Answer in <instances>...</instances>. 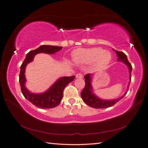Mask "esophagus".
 <instances>
[{
    "instance_id": "1",
    "label": "esophagus",
    "mask_w": 148,
    "mask_h": 148,
    "mask_svg": "<svg viewBox=\"0 0 148 148\" xmlns=\"http://www.w3.org/2000/svg\"><path fill=\"white\" fill-rule=\"evenodd\" d=\"M76 78H78V79H82V75L81 73H77L76 75Z\"/></svg>"
}]
</instances>
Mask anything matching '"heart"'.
I'll return each instance as SVG.
<instances>
[{"label":"heart","instance_id":"1","mask_svg":"<svg viewBox=\"0 0 148 148\" xmlns=\"http://www.w3.org/2000/svg\"><path fill=\"white\" fill-rule=\"evenodd\" d=\"M73 60L77 64H91L95 62L97 68H102L111 62L112 55L100 48L79 49L73 54Z\"/></svg>","mask_w":148,"mask_h":148}]
</instances>
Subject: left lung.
Listing matches in <instances>:
<instances>
[{
    "label": "left lung",
    "mask_w": 148,
    "mask_h": 148,
    "mask_svg": "<svg viewBox=\"0 0 148 148\" xmlns=\"http://www.w3.org/2000/svg\"><path fill=\"white\" fill-rule=\"evenodd\" d=\"M114 51H115L116 56L118 57V61L123 62L125 64L128 68L130 73V82L127 85V90L129 88L130 84L131 81V78H132V66L130 64L129 61L127 60V56L126 54H124L123 52L118 51L113 49ZM85 79V87L81 92V97L86 104L90 106V107L93 108H106L108 107L113 106L119 102L120 100H121L123 97L126 95L127 91L125 92L123 96L119 97L118 99H111V100H104L99 98L98 96H97L93 92V88L92 86V74L88 73L84 76Z\"/></svg>",
    "instance_id": "1"
}]
</instances>
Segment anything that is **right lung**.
I'll return each mask as SVG.
<instances>
[{
    "instance_id": "add662e5",
    "label": "right lung",
    "mask_w": 148,
    "mask_h": 148,
    "mask_svg": "<svg viewBox=\"0 0 148 148\" xmlns=\"http://www.w3.org/2000/svg\"><path fill=\"white\" fill-rule=\"evenodd\" d=\"M62 47L50 45H42L35 50L30 51L27 53L26 58L21 66L19 75V82L21 87L22 93L25 98L33 105L40 108H53L60 104L63 97V91L69 83L73 81L75 76L63 77L57 79L48 90L40 93H32L26 87V79L25 77L26 67L34 59L35 56L38 53L55 54L62 49Z\"/></svg>"
}]
</instances>
